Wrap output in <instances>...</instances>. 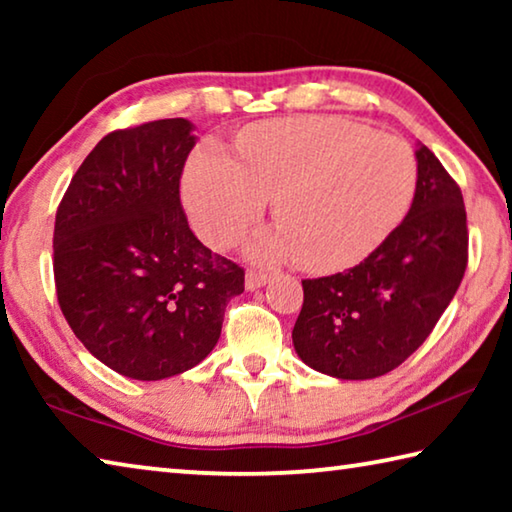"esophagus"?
I'll return each mask as SVG.
<instances>
[{
  "label": "esophagus",
  "mask_w": 512,
  "mask_h": 512,
  "mask_svg": "<svg viewBox=\"0 0 512 512\" xmlns=\"http://www.w3.org/2000/svg\"><path fill=\"white\" fill-rule=\"evenodd\" d=\"M268 273H264V271H248L246 273V289L248 291H255V289H259V287H264V284L268 282Z\"/></svg>",
  "instance_id": "esophagus-1"
}]
</instances>
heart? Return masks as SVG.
I'll list each match as a JSON object with an SVG mask.
<instances>
[{"label": "heart", "mask_w": 512, "mask_h": 512, "mask_svg": "<svg viewBox=\"0 0 512 512\" xmlns=\"http://www.w3.org/2000/svg\"><path fill=\"white\" fill-rule=\"evenodd\" d=\"M415 176L400 137L341 117H300L241 133L237 162L201 146L187 162L183 196L198 235L219 248L275 198L280 225L259 232L250 255L329 273L361 262L391 235L409 210Z\"/></svg>", "instance_id": "b5f03b06"}]
</instances>
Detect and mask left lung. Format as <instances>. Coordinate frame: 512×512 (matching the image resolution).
<instances>
[{
	"instance_id": "8db88e82",
	"label": "left lung",
	"mask_w": 512,
	"mask_h": 512,
	"mask_svg": "<svg viewBox=\"0 0 512 512\" xmlns=\"http://www.w3.org/2000/svg\"><path fill=\"white\" fill-rule=\"evenodd\" d=\"M418 183L406 219L361 264L302 280L293 325L298 357L336 379H375L427 341L467 266L461 187L427 146L415 151Z\"/></svg>"
}]
</instances>
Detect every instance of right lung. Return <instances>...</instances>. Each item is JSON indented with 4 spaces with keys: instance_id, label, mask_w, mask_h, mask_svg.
<instances>
[{
    "instance_id": "1",
    "label": "right lung",
    "mask_w": 512,
    "mask_h": 512,
    "mask_svg": "<svg viewBox=\"0 0 512 512\" xmlns=\"http://www.w3.org/2000/svg\"><path fill=\"white\" fill-rule=\"evenodd\" d=\"M192 131L178 117L108 133L56 212L60 311L92 357L131 379L201 363L244 293V268L205 248L180 205Z\"/></svg>"
}]
</instances>
